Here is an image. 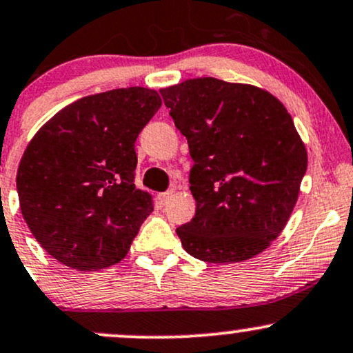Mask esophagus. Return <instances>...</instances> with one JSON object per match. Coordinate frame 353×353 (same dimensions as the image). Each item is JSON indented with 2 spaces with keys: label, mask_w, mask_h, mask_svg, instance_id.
Masks as SVG:
<instances>
[{
  "label": "esophagus",
  "mask_w": 353,
  "mask_h": 353,
  "mask_svg": "<svg viewBox=\"0 0 353 353\" xmlns=\"http://www.w3.org/2000/svg\"><path fill=\"white\" fill-rule=\"evenodd\" d=\"M174 192H176V191H174V189H169V191H165V192H162V194H159V199H161V203L162 204L168 203V199L174 194Z\"/></svg>",
  "instance_id": "esophagus-1"
}]
</instances>
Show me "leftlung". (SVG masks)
<instances>
[{
  "label": "left lung",
  "instance_id": "obj_1",
  "mask_svg": "<svg viewBox=\"0 0 353 353\" xmlns=\"http://www.w3.org/2000/svg\"><path fill=\"white\" fill-rule=\"evenodd\" d=\"M159 92L194 161L196 214L176 230L183 248L208 263L256 256L285 230L307 172L292 115L263 88L212 77Z\"/></svg>",
  "mask_w": 353,
  "mask_h": 353
}]
</instances>
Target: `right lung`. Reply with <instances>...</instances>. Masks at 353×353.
Wrapping results in <instances>:
<instances>
[{"label":"right lung","mask_w":353,"mask_h":353,"mask_svg":"<svg viewBox=\"0 0 353 353\" xmlns=\"http://www.w3.org/2000/svg\"><path fill=\"white\" fill-rule=\"evenodd\" d=\"M156 90L115 88L61 108L19 161V209L41 248L65 266L97 271L127 256L152 212L135 189V141L161 108Z\"/></svg>","instance_id":"add662e5"}]
</instances>
